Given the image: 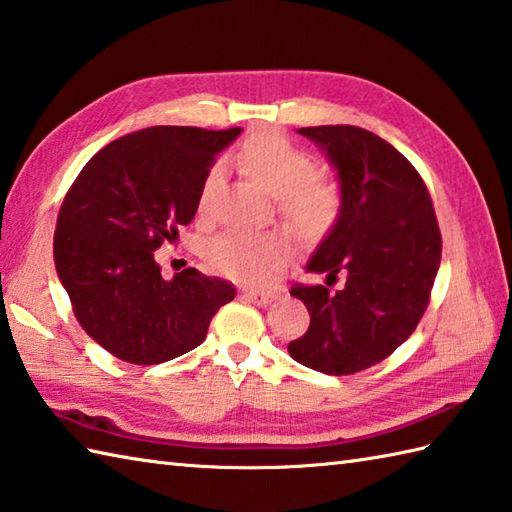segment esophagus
<instances>
[{
    "label": "esophagus",
    "instance_id": "obj_1",
    "mask_svg": "<svg viewBox=\"0 0 512 512\" xmlns=\"http://www.w3.org/2000/svg\"><path fill=\"white\" fill-rule=\"evenodd\" d=\"M249 302H254L256 307H267L278 298L276 291H245L243 294Z\"/></svg>",
    "mask_w": 512,
    "mask_h": 512
}]
</instances>
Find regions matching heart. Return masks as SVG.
I'll use <instances>...</instances> for the list:
<instances>
[{
	"label": "heart",
	"instance_id": "heart-1",
	"mask_svg": "<svg viewBox=\"0 0 512 512\" xmlns=\"http://www.w3.org/2000/svg\"><path fill=\"white\" fill-rule=\"evenodd\" d=\"M236 163L247 176L276 194V205L285 221L305 236L325 232L338 214V190L325 176L311 174L314 159L307 150L276 130L252 134L236 154ZM221 168L207 172L198 192V214H210ZM283 236L267 229L232 227L214 236L205 249V260L218 274L238 283L256 285L269 278L285 260Z\"/></svg>",
	"mask_w": 512,
	"mask_h": 512
}]
</instances>
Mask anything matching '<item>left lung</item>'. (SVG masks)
Listing matches in <instances>:
<instances>
[{
	"label": "left lung",
	"instance_id": "left-lung-1",
	"mask_svg": "<svg viewBox=\"0 0 512 512\" xmlns=\"http://www.w3.org/2000/svg\"><path fill=\"white\" fill-rule=\"evenodd\" d=\"M327 152L340 179V214L307 271L325 285H294L311 316L289 356L327 375L382 362L415 331L429 307L442 234L431 194L413 165L356 125L300 128ZM343 278L338 290L330 287Z\"/></svg>",
	"mask_w": 512,
	"mask_h": 512
}]
</instances>
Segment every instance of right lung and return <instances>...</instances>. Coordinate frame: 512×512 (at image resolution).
Instances as JSON below:
<instances>
[{"mask_svg":"<svg viewBox=\"0 0 512 512\" xmlns=\"http://www.w3.org/2000/svg\"><path fill=\"white\" fill-rule=\"evenodd\" d=\"M241 128L154 125L108 143L70 185L55 229V267L83 331L130 364L196 349L236 289L183 269L161 278L154 252L198 210L216 154Z\"/></svg>","mask_w":512,"mask_h":512,"instance_id":"obj_1","label":"right lung"}]
</instances>
